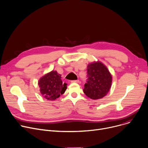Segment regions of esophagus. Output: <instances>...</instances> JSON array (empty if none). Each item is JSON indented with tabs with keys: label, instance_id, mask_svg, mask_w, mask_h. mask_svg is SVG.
I'll return each mask as SVG.
<instances>
[{
	"label": "esophagus",
	"instance_id": "1",
	"mask_svg": "<svg viewBox=\"0 0 148 148\" xmlns=\"http://www.w3.org/2000/svg\"><path fill=\"white\" fill-rule=\"evenodd\" d=\"M71 83H79V80H71Z\"/></svg>",
	"mask_w": 148,
	"mask_h": 148
}]
</instances>
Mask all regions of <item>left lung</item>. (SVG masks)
I'll return each instance as SVG.
<instances>
[{
  "mask_svg": "<svg viewBox=\"0 0 148 148\" xmlns=\"http://www.w3.org/2000/svg\"><path fill=\"white\" fill-rule=\"evenodd\" d=\"M87 83L83 92L93 100L101 99L109 92L112 83V76L107 68L97 62L87 66Z\"/></svg>",
  "mask_w": 148,
  "mask_h": 148,
  "instance_id": "8db88e82",
  "label": "left lung"
}]
</instances>
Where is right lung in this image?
I'll use <instances>...</instances> for the list:
<instances>
[{
    "label": "right lung",
    "mask_w": 148,
    "mask_h": 148,
    "mask_svg": "<svg viewBox=\"0 0 148 148\" xmlns=\"http://www.w3.org/2000/svg\"><path fill=\"white\" fill-rule=\"evenodd\" d=\"M61 76L56 71H52L42 77L39 80L40 92L46 99L53 101L66 90L67 84L62 83Z\"/></svg>",
    "instance_id": "obj_1"
}]
</instances>
